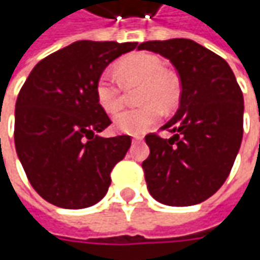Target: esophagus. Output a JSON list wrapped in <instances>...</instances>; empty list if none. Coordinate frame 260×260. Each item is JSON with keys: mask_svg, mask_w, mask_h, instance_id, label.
<instances>
[{"mask_svg": "<svg viewBox=\"0 0 260 260\" xmlns=\"http://www.w3.org/2000/svg\"><path fill=\"white\" fill-rule=\"evenodd\" d=\"M143 137H140V136H133V143H136V142H140Z\"/></svg>", "mask_w": 260, "mask_h": 260, "instance_id": "34e87169", "label": "esophagus"}]
</instances>
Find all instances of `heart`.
Here are the masks:
<instances>
[{
  "label": "heart",
  "mask_w": 260,
  "mask_h": 260,
  "mask_svg": "<svg viewBox=\"0 0 260 260\" xmlns=\"http://www.w3.org/2000/svg\"><path fill=\"white\" fill-rule=\"evenodd\" d=\"M117 74L124 84L143 82L140 101L146 103L139 108L124 110L115 115V128L123 133H143L160 120L162 110L159 105L171 108L178 103L179 81L174 74L166 72L164 62L156 55L137 52L124 56L117 63ZM95 95L98 104L107 113H115L123 105V86L110 71L101 72L96 78Z\"/></svg>",
  "instance_id": "1"
}]
</instances>
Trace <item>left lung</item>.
<instances>
[{"instance_id":"obj_1","label":"left lung","mask_w":260,"mask_h":260,"mask_svg":"<svg viewBox=\"0 0 260 260\" xmlns=\"http://www.w3.org/2000/svg\"><path fill=\"white\" fill-rule=\"evenodd\" d=\"M139 50L166 57L181 79L176 114L162 130L147 135L150 155L142 164L147 189L172 207L200 204L224 184L243 137V94L223 57L189 39L152 40Z\"/></svg>"}]
</instances>
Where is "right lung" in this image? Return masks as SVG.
<instances>
[{"label": "right lung", "instance_id": "obj_1", "mask_svg": "<svg viewBox=\"0 0 260 260\" xmlns=\"http://www.w3.org/2000/svg\"><path fill=\"white\" fill-rule=\"evenodd\" d=\"M136 42L79 40L40 60L15 103L14 143L36 192L69 210L104 198L110 174L132 145L130 136L101 137L111 124L98 104L95 82Z\"/></svg>", "mask_w": 260, "mask_h": 260}]
</instances>
